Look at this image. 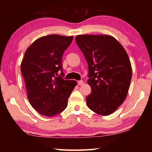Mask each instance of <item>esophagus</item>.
Returning <instances> with one entry per match:
<instances>
[{"label":"esophagus","instance_id":"esophagus-1","mask_svg":"<svg viewBox=\"0 0 152 152\" xmlns=\"http://www.w3.org/2000/svg\"><path fill=\"white\" fill-rule=\"evenodd\" d=\"M84 84V82H83V80H79V81H78V84L79 86H81V85H82V84Z\"/></svg>","mask_w":152,"mask_h":152}]
</instances>
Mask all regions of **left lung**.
Listing matches in <instances>:
<instances>
[{"instance_id":"obj_1","label":"left lung","mask_w":152,"mask_h":152,"mask_svg":"<svg viewBox=\"0 0 152 152\" xmlns=\"http://www.w3.org/2000/svg\"><path fill=\"white\" fill-rule=\"evenodd\" d=\"M76 42L88 63L91 93L87 106L107 116L124 102L132 80V66L125 49L110 35H80Z\"/></svg>"}]
</instances>
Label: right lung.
I'll return each instance as SVG.
<instances>
[{"mask_svg": "<svg viewBox=\"0 0 152 152\" xmlns=\"http://www.w3.org/2000/svg\"><path fill=\"white\" fill-rule=\"evenodd\" d=\"M72 39V36H43L35 41L25 53L20 71L27 98L33 109L44 116L54 117L64 111L76 85L75 80L63 78L61 64L64 51Z\"/></svg>", "mask_w": 152, "mask_h": 152, "instance_id": "1", "label": "right lung"}]
</instances>
